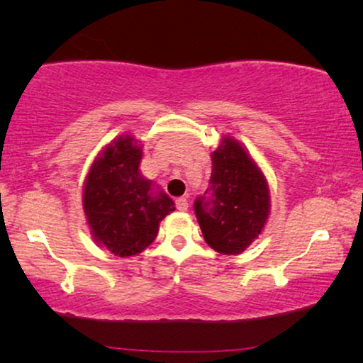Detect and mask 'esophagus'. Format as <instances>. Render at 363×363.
<instances>
[{"label":"esophagus","instance_id":"1","mask_svg":"<svg viewBox=\"0 0 363 363\" xmlns=\"http://www.w3.org/2000/svg\"><path fill=\"white\" fill-rule=\"evenodd\" d=\"M175 205H177V210H180V211H186L188 210V200H186L185 196L177 198Z\"/></svg>","mask_w":363,"mask_h":363}]
</instances>
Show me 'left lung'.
<instances>
[{
    "label": "left lung",
    "mask_w": 363,
    "mask_h": 363,
    "mask_svg": "<svg viewBox=\"0 0 363 363\" xmlns=\"http://www.w3.org/2000/svg\"><path fill=\"white\" fill-rule=\"evenodd\" d=\"M210 188L195 200L206 245L221 255H240L261 235L271 210L264 173L231 137L211 153Z\"/></svg>",
    "instance_id": "obj_1"
}]
</instances>
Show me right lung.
Returning <instances> with one entry per match:
<instances>
[{"instance_id": "1", "label": "right lung", "mask_w": 363, "mask_h": 363, "mask_svg": "<svg viewBox=\"0 0 363 363\" xmlns=\"http://www.w3.org/2000/svg\"><path fill=\"white\" fill-rule=\"evenodd\" d=\"M140 162L142 143L121 135L96 157L84 183V215L94 241L121 257L150 246L160 221L175 211L172 198L142 177Z\"/></svg>"}]
</instances>
